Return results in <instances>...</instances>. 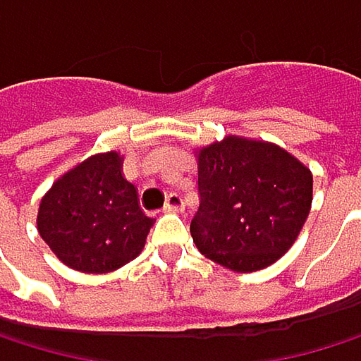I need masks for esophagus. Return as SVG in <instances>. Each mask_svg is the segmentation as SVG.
<instances>
[{
	"label": "esophagus",
	"instance_id": "34e87169",
	"mask_svg": "<svg viewBox=\"0 0 361 361\" xmlns=\"http://www.w3.org/2000/svg\"><path fill=\"white\" fill-rule=\"evenodd\" d=\"M164 212H184V199H182V195L171 192V195L166 197Z\"/></svg>",
	"mask_w": 361,
	"mask_h": 361
}]
</instances>
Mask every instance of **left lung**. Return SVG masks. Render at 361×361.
<instances>
[{
    "label": "left lung",
    "mask_w": 361,
    "mask_h": 361,
    "mask_svg": "<svg viewBox=\"0 0 361 361\" xmlns=\"http://www.w3.org/2000/svg\"><path fill=\"white\" fill-rule=\"evenodd\" d=\"M201 255L233 271L269 267L298 240L312 205V173L267 141L226 137L197 152Z\"/></svg>",
    "instance_id": "8db88e82"
}]
</instances>
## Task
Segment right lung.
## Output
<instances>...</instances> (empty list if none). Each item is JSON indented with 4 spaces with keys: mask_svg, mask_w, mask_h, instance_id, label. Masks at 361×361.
<instances>
[{
    "mask_svg": "<svg viewBox=\"0 0 361 361\" xmlns=\"http://www.w3.org/2000/svg\"><path fill=\"white\" fill-rule=\"evenodd\" d=\"M117 152L96 154L63 173L38 207V233L57 259L85 274H106L137 259L154 224Z\"/></svg>",
    "mask_w": 361,
    "mask_h": 361,
    "instance_id": "obj_1",
    "label": "right lung"
}]
</instances>
